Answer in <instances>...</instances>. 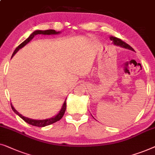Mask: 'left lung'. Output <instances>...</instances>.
<instances>
[{"instance_id": "obj_1", "label": "left lung", "mask_w": 155, "mask_h": 155, "mask_svg": "<svg viewBox=\"0 0 155 155\" xmlns=\"http://www.w3.org/2000/svg\"><path fill=\"white\" fill-rule=\"evenodd\" d=\"M110 39L111 41H112L113 44L117 45V46H119L121 48H126L128 50H130V51H134V50L129 45L127 44V43H126L125 42H124V41H122L121 39L116 38V37H114L112 36H110Z\"/></svg>"}]
</instances>
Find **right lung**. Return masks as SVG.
Segmentation results:
<instances>
[{
	"instance_id": "obj_1",
	"label": "right lung",
	"mask_w": 155,
	"mask_h": 155,
	"mask_svg": "<svg viewBox=\"0 0 155 155\" xmlns=\"http://www.w3.org/2000/svg\"><path fill=\"white\" fill-rule=\"evenodd\" d=\"M61 34V31H56L55 30H53V29L45 30V31H43V30H36V31H34L33 33L30 35V36L28 37V38L26 39L25 41H24V42L21 43L20 45H19L16 48V49L15 50L14 53H13V54H12V58L17 53V51H18L19 49H21V48L25 46V45H27L28 43L30 42V41H31L32 39L34 38V37L36 36V35H38V34L56 35V34ZM11 107H12L13 112H14L16 114L18 115L19 117H21V118L24 121L27 122V123L31 124V125L34 126L44 127V126H48V125H50V124L55 123V122H57L58 121H60V119L62 118V117L64 116V114L65 110H66L67 102H66V100H65L64 103H63V104H62V108H61V110H60V112H59V113H58V114L55 115V117H51V118L46 119H42V120H41V119H39V120H37V119H29V118H27V117H24L21 114H19V113L17 112L16 110H15V109L14 108V107H13V105L12 104V103H11Z\"/></svg>"
}]
</instances>
